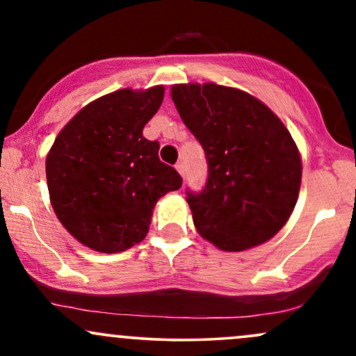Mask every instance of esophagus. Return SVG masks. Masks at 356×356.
Listing matches in <instances>:
<instances>
[{
    "mask_svg": "<svg viewBox=\"0 0 356 356\" xmlns=\"http://www.w3.org/2000/svg\"><path fill=\"white\" fill-rule=\"evenodd\" d=\"M175 169H177V172L182 175H186V165H184V162H177V164H175Z\"/></svg>",
    "mask_w": 356,
    "mask_h": 356,
    "instance_id": "obj_1",
    "label": "esophagus"
}]
</instances>
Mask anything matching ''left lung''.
Masks as SVG:
<instances>
[{"label":"left lung","instance_id":"8db88e82","mask_svg":"<svg viewBox=\"0 0 356 356\" xmlns=\"http://www.w3.org/2000/svg\"><path fill=\"white\" fill-rule=\"evenodd\" d=\"M179 115L206 152L207 182L187 191L194 226L222 251L271 239L295 209L301 157L263 102L216 83L174 85Z\"/></svg>","mask_w":356,"mask_h":356}]
</instances>
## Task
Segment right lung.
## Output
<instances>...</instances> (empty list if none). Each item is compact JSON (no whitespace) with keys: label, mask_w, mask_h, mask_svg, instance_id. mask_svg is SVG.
Instances as JSON below:
<instances>
[{"label":"right lung","mask_w":356,"mask_h":356,"mask_svg":"<svg viewBox=\"0 0 356 356\" xmlns=\"http://www.w3.org/2000/svg\"><path fill=\"white\" fill-rule=\"evenodd\" d=\"M164 100V87L117 90L93 100L61 129L47 155L56 218L99 252H120L147 236L155 202L182 177L159 159L142 130Z\"/></svg>","instance_id":"1"}]
</instances>
